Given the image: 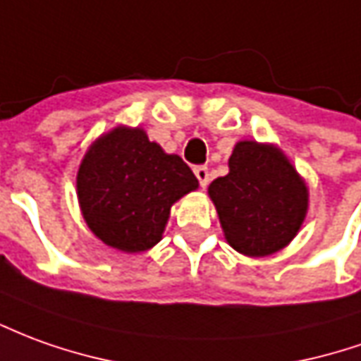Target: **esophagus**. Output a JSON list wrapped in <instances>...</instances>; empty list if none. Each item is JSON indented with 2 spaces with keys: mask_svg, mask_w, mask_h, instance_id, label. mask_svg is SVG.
I'll return each mask as SVG.
<instances>
[{
  "mask_svg": "<svg viewBox=\"0 0 361 361\" xmlns=\"http://www.w3.org/2000/svg\"><path fill=\"white\" fill-rule=\"evenodd\" d=\"M193 172H195V178L199 180V185L207 188V183H209V170H207L205 166H197Z\"/></svg>",
  "mask_w": 361,
  "mask_h": 361,
  "instance_id": "1",
  "label": "esophagus"
}]
</instances>
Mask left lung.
<instances>
[{
  "instance_id": "1",
  "label": "left lung",
  "mask_w": 361,
  "mask_h": 361,
  "mask_svg": "<svg viewBox=\"0 0 361 361\" xmlns=\"http://www.w3.org/2000/svg\"><path fill=\"white\" fill-rule=\"evenodd\" d=\"M226 242L250 258L286 248L299 233L309 189L287 156L271 145L240 140L228 173L209 185Z\"/></svg>"
}]
</instances>
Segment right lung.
<instances>
[{
    "label": "right lung",
    "mask_w": 361,
    "mask_h": 361,
    "mask_svg": "<svg viewBox=\"0 0 361 361\" xmlns=\"http://www.w3.org/2000/svg\"><path fill=\"white\" fill-rule=\"evenodd\" d=\"M75 185L92 233L111 248L135 254L160 242L172 205L199 181L180 156L166 154L142 128L117 127L90 146Z\"/></svg>",
    "instance_id": "1"
}]
</instances>
